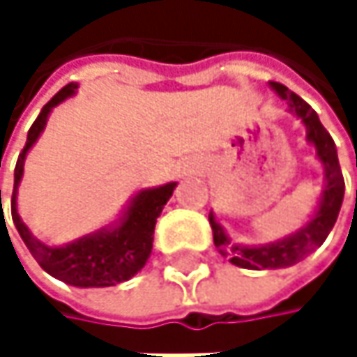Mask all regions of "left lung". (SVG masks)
I'll return each mask as SVG.
<instances>
[{
	"instance_id": "8db88e82",
	"label": "left lung",
	"mask_w": 357,
	"mask_h": 357,
	"mask_svg": "<svg viewBox=\"0 0 357 357\" xmlns=\"http://www.w3.org/2000/svg\"><path fill=\"white\" fill-rule=\"evenodd\" d=\"M268 86L283 99L287 101L289 111L304 123L306 128V142L314 146L317 159L321 161L324 169V183H322L321 198L310 215V219L296 229L294 234L268 242V244H258V246H246V244H236L223 229V225L217 221L215 213L211 211L208 223L213 229V242L215 248L219 250L221 256L229 258L231 264L250 268V271H262V268H287L310 256L317 248H321L322 242L326 240L328 231L333 229L343 194H345V183L341 176L339 159H337V146L331 138V134L324 130L317 111L310 107L304 99H300L296 93H291L287 86L279 82H268Z\"/></svg>"
}]
</instances>
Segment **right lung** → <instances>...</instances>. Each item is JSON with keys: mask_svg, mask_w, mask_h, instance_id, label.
Masks as SVG:
<instances>
[{"mask_svg": "<svg viewBox=\"0 0 357 357\" xmlns=\"http://www.w3.org/2000/svg\"><path fill=\"white\" fill-rule=\"evenodd\" d=\"M78 91V84L63 86L45 107L40 109L35 123L29 130L26 146L22 149L16 169H14V192H12V219L14 225L40 264L45 273L51 277L74 285V287H111L117 283H123L132 279L142 266L146 264L151 252H153V234L155 223L172 198L178 181H169L157 188H142L138 190L119 217L105 227L86 234L78 240H72L61 246H49L33 236V231L24 225L20 213H18V188L24 176V161L29 151L35 146L38 136L43 134L47 119L53 107L63 103L66 99L74 97ZM1 206V190H0Z\"/></svg>", "mask_w": 357, "mask_h": 357, "instance_id": "right-lung-1", "label": "right lung"}]
</instances>
